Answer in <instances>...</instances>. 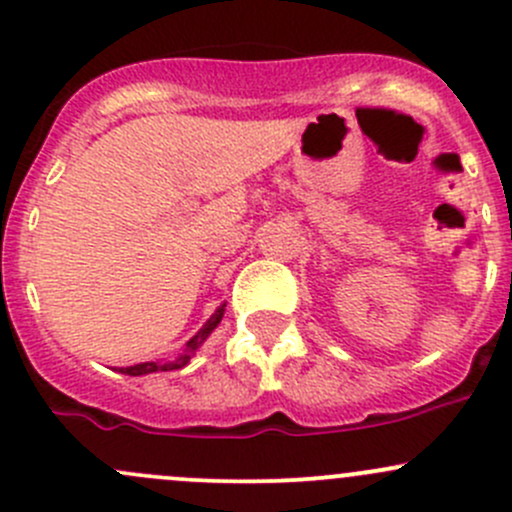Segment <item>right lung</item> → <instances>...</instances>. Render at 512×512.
Here are the masks:
<instances>
[{
    "label": "right lung",
    "mask_w": 512,
    "mask_h": 512,
    "mask_svg": "<svg viewBox=\"0 0 512 512\" xmlns=\"http://www.w3.org/2000/svg\"><path fill=\"white\" fill-rule=\"evenodd\" d=\"M225 307L227 302L220 304L218 309H215L213 314H210L208 322L203 324V327L198 329V332L193 334V337L185 342V347L180 349L178 354L173 356V359H160V361H141V364H133V366H118V374H126V376H146V374H156V371H173V369H183V366L190 364V359H193L195 352H198L200 347H203L205 342H208L210 334L218 329L220 319H223L225 314Z\"/></svg>",
    "instance_id": "1"
}]
</instances>
